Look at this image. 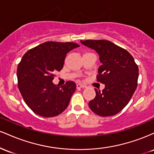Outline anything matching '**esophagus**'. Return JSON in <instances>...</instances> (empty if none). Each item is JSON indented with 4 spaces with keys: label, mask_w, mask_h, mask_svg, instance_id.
<instances>
[{
    "label": "esophagus",
    "mask_w": 154,
    "mask_h": 154,
    "mask_svg": "<svg viewBox=\"0 0 154 154\" xmlns=\"http://www.w3.org/2000/svg\"><path fill=\"white\" fill-rule=\"evenodd\" d=\"M85 87H86L85 85H84L82 84H80V83H79V84L77 85V88H78V89H79V88H85Z\"/></svg>",
    "instance_id": "34e87169"
}]
</instances>
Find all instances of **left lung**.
Instances as JSON below:
<instances>
[{"label":"left lung","instance_id":"1","mask_svg":"<svg viewBox=\"0 0 154 154\" xmlns=\"http://www.w3.org/2000/svg\"><path fill=\"white\" fill-rule=\"evenodd\" d=\"M80 42L96 51L102 63L97 81L105 85V88L102 91L95 89L96 95L89 102L90 109L100 116L115 115L126 106L137 88V65L128 51L109 40Z\"/></svg>","mask_w":154,"mask_h":154}]
</instances>
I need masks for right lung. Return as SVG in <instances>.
I'll list each match as a JSON object with an SVG mask.
<instances>
[{
	"mask_svg": "<svg viewBox=\"0 0 154 154\" xmlns=\"http://www.w3.org/2000/svg\"><path fill=\"white\" fill-rule=\"evenodd\" d=\"M75 43L45 42L23 56L17 67L18 88L26 105L44 117L61 114L68 106L76 84L67 81L59 87L54 74L62 69L67 53L79 47Z\"/></svg>",
	"mask_w": 154,
	"mask_h": 154,
	"instance_id": "1",
	"label": "right lung"
}]
</instances>
